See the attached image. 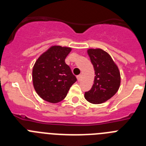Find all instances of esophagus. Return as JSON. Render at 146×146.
Wrapping results in <instances>:
<instances>
[{
    "instance_id": "esophagus-1",
    "label": "esophagus",
    "mask_w": 146,
    "mask_h": 146,
    "mask_svg": "<svg viewBox=\"0 0 146 146\" xmlns=\"http://www.w3.org/2000/svg\"><path fill=\"white\" fill-rule=\"evenodd\" d=\"M77 80L79 81H81V80H82V75H81V74H80V75H78L77 77Z\"/></svg>"
}]
</instances>
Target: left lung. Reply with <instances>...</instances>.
Wrapping results in <instances>:
<instances>
[{"mask_svg": "<svg viewBox=\"0 0 146 146\" xmlns=\"http://www.w3.org/2000/svg\"><path fill=\"white\" fill-rule=\"evenodd\" d=\"M95 71L94 84L85 98L92 104H102L113 97L119 89L121 74L109 53L100 48L87 50Z\"/></svg>", "mask_w": 146, "mask_h": 146, "instance_id": "left-lung-1", "label": "left lung"}]
</instances>
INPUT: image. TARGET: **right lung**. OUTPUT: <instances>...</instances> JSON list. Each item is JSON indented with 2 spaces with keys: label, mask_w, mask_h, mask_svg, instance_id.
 <instances>
[{
  "label": "right lung",
  "mask_w": 146,
  "mask_h": 146,
  "mask_svg": "<svg viewBox=\"0 0 146 146\" xmlns=\"http://www.w3.org/2000/svg\"><path fill=\"white\" fill-rule=\"evenodd\" d=\"M71 51V47L53 45L35 62L32 71L33 87L45 101L50 103L62 101L77 81L65 63V58Z\"/></svg>",
  "instance_id": "obj_1"
}]
</instances>
